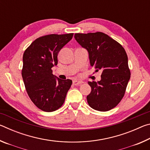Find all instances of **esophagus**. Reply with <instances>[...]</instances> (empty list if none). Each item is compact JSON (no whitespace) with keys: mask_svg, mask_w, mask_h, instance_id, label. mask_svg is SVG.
<instances>
[{"mask_svg":"<svg viewBox=\"0 0 150 150\" xmlns=\"http://www.w3.org/2000/svg\"><path fill=\"white\" fill-rule=\"evenodd\" d=\"M83 83V81H78V80H73V84L75 85H79Z\"/></svg>","mask_w":150,"mask_h":150,"instance_id":"1","label":"esophagus"}]
</instances>
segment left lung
I'll return each instance as SVG.
<instances>
[{"label": "left lung", "instance_id": "obj_1", "mask_svg": "<svg viewBox=\"0 0 150 150\" xmlns=\"http://www.w3.org/2000/svg\"><path fill=\"white\" fill-rule=\"evenodd\" d=\"M75 38L88 52L90 64L96 71H102L100 81H88L91 92L88 105L96 110H110L122 99L130 78L125 50L105 33L75 34Z\"/></svg>", "mask_w": 150, "mask_h": 150}]
</instances>
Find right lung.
Returning <instances> with one entry per match:
<instances>
[{
	"mask_svg": "<svg viewBox=\"0 0 150 150\" xmlns=\"http://www.w3.org/2000/svg\"><path fill=\"white\" fill-rule=\"evenodd\" d=\"M73 35H44L35 40L24 53L22 76L25 87L33 103L43 111L59 109L72 85L71 80L55 77L52 68L57 65L59 51Z\"/></svg>",
	"mask_w": 150,
	"mask_h": 150,
	"instance_id": "obj_1",
	"label": "right lung"
}]
</instances>
